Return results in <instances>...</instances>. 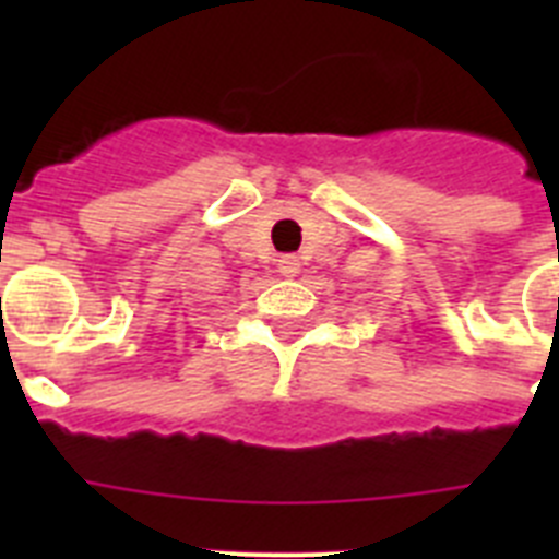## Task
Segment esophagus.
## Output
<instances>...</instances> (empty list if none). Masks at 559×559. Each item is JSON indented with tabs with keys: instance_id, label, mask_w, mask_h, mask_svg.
Wrapping results in <instances>:
<instances>
[{
	"instance_id": "1",
	"label": "esophagus",
	"mask_w": 559,
	"mask_h": 559,
	"mask_svg": "<svg viewBox=\"0 0 559 559\" xmlns=\"http://www.w3.org/2000/svg\"><path fill=\"white\" fill-rule=\"evenodd\" d=\"M276 271H280V276H296L299 274V260L294 254H283L276 260Z\"/></svg>"
}]
</instances>
